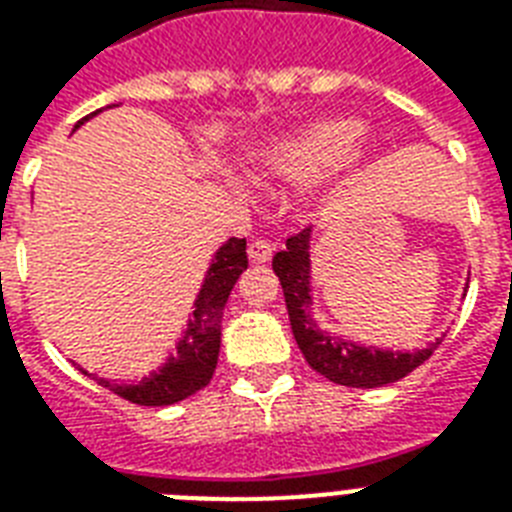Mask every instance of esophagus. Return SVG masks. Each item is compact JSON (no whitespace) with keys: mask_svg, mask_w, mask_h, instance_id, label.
I'll return each instance as SVG.
<instances>
[{"mask_svg":"<svg viewBox=\"0 0 512 512\" xmlns=\"http://www.w3.org/2000/svg\"><path fill=\"white\" fill-rule=\"evenodd\" d=\"M247 252H249V257L255 260V263H268V260H271V255H273L271 244H268L265 239L252 241V244L247 247Z\"/></svg>","mask_w":512,"mask_h":512,"instance_id":"obj_1","label":"esophagus"}]
</instances>
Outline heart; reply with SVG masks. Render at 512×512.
<instances>
[{
  "mask_svg": "<svg viewBox=\"0 0 512 512\" xmlns=\"http://www.w3.org/2000/svg\"><path fill=\"white\" fill-rule=\"evenodd\" d=\"M372 154V143L356 116H319L276 135L252 156V167L265 180L319 183L340 172H356Z\"/></svg>",
  "mask_w": 512,
  "mask_h": 512,
  "instance_id": "b5f03b06",
  "label": "heart"
}]
</instances>
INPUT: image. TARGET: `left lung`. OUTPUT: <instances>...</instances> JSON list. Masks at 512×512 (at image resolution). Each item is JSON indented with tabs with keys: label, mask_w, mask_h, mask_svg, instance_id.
Masks as SVG:
<instances>
[{
	"label": "left lung",
	"mask_w": 512,
	"mask_h": 512,
	"mask_svg": "<svg viewBox=\"0 0 512 512\" xmlns=\"http://www.w3.org/2000/svg\"><path fill=\"white\" fill-rule=\"evenodd\" d=\"M313 228H305L287 239V249L273 255V271L279 276L284 300H287L289 324L305 361L319 374L348 388H380L414 372L422 361L433 356L438 342L420 350H390L361 345L342 335H332L316 324L311 313L313 276H311Z\"/></svg>",
	"instance_id": "left-lung-1"
}]
</instances>
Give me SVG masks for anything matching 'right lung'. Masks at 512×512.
Listing matches in <instances>:
<instances>
[{"label": "right lung", "mask_w": 512, "mask_h": 512, "mask_svg": "<svg viewBox=\"0 0 512 512\" xmlns=\"http://www.w3.org/2000/svg\"><path fill=\"white\" fill-rule=\"evenodd\" d=\"M100 111L84 116L82 122H76L74 130H79L84 122H90ZM244 268H247V239L223 241L204 273L199 295L193 300V313L188 316L183 335L177 340L175 353L164 358V364L156 372L138 382H116L95 377V374H92V380L103 388L114 390L116 396L140 406H170L204 388L212 380L217 366L225 303H228L233 284L239 281Z\"/></svg>", "instance_id": "1"}]
</instances>
